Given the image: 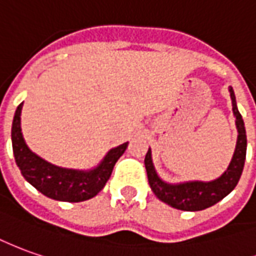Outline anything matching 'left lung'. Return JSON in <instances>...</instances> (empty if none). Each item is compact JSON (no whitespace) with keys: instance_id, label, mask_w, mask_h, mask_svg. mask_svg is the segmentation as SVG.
Masks as SVG:
<instances>
[{"instance_id":"1","label":"left lung","mask_w":256,"mask_h":256,"mask_svg":"<svg viewBox=\"0 0 256 256\" xmlns=\"http://www.w3.org/2000/svg\"><path fill=\"white\" fill-rule=\"evenodd\" d=\"M228 92L232 104V114L236 116L237 126V144L227 170L218 178L203 182V180H188L179 184H170L160 178L152 162L151 148H148L144 164L148 176L151 190L161 202L170 204L171 208L184 210V212H199L216 204L217 202L224 199L234 188L237 186L238 180L244 170L245 156H246V133L242 116L237 108V100L232 88L228 86Z\"/></svg>"}]
</instances>
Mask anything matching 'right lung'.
<instances>
[{
    "instance_id": "add662e5",
    "label": "right lung",
    "mask_w": 256,
    "mask_h": 256,
    "mask_svg": "<svg viewBox=\"0 0 256 256\" xmlns=\"http://www.w3.org/2000/svg\"><path fill=\"white\" fill-rule=\"evenodd\" d=\"M22 106L24 102L16 108L14 114L11 140L15 162L24 178L40 194L54 200L77 203L96 196L110 178L114 164L126 151L128 142L110 148L102 161L91 170L57 166L39 157L28 147L20 128Z\"/></svg>"
}]
</instances>
